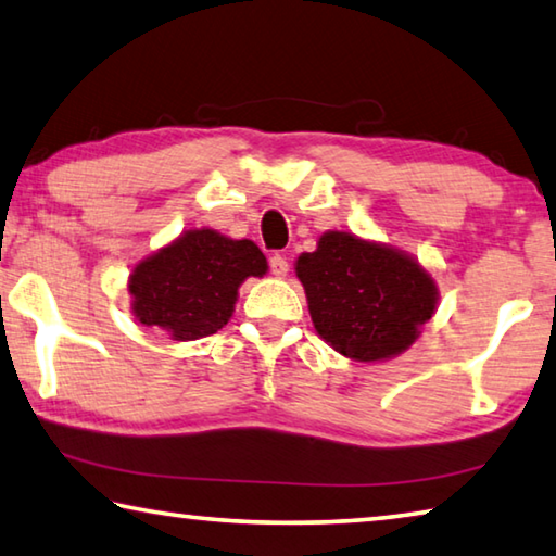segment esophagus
I'll list each match as a JSON object with an SVG mask.
<instances>
[{"mask_svg": "<svg viewBox=\"0 0 556 556\" xmlns=\"http://www.w3.org/2000/svg\"><path fill=\"white\" fill-rule=\"evenodd\" d=\"M269 269H271V275H275V277H287V271H289L287 257L285 255H271L269 257Z\"/></svg>", "mask_w": 556, "mask_h": 556, "instance_id": "esophagus-1", "label": "esophagus"}]
</instances>
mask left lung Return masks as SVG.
Listing matches in <instances>:
<instances>
[{
  "label": "left lung",
  "mask_w": 556,
  "mask_h": 556,
  "mask_svg": "<svg viewBox=\"0 0 556 556\" xmlns=\"http://www.w3.org/2000/svg\"><path fill=\"white\" fill-rule=\"evenodd\" d=\"M316 333L351 361H388L417 341L437 312L429 271L390 244L328 230L296 260Z\"/></svg>",
  "instance_id": "obj_1"
}]
</instances>
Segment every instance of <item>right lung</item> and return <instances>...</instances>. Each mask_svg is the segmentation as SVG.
<instances>
[{"instance_id":"right-lung-1","label":"right lung","mask_w":556,"mask_h":556,"mask_svg":"<svg viewBox=\"0 0 556 556\" xmlns=\"http://www.w3.org/2000/svg\"><path fill=\"white\" fill-rule=\"evenodd\" d=\"M262 275L267 257L252 240L186 230L131 269V314L174 341H195L218 333L230 321L242 281Z\"/></svg>"}]
</instances>
